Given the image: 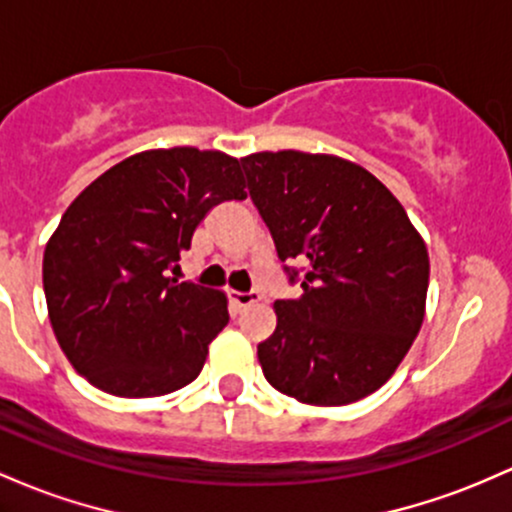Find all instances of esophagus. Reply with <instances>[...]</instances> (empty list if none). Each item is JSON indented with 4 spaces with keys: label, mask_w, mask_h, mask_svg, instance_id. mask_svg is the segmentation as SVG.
I'll return each mask as SVG.
<instances>
[{
    "label": "esophagus",
    "mask_w": 512,
    "mask_h": 512,
    "mask_svg": "<svg viewBox=\"0 0 512 512\" xmlns=\"http://www.w3.org/2000/svg\"><path fill=\"white\" fill-rule=\"evenodd\" d=\"M230 301H233L238 308H245L250 306V303L262 301V294L260 291H247V294H243V291H230Z\"/></svg>",
    "instance_id": "esophagus-1"
}]
</instances>
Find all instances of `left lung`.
<instances>
[{"label": "left lung", "instance_id": "1", "mask_svg": "<svg viewBox=\"0 0 512 512\" xmlns=\"http://www.w3.org/2000/svg\"><path fill=\"white\" fill-rule=\"evenodd\" d=\"M240 162L279 260L306 269L301 296L274 301L277 328L257 345L267 381L308 406H347L381 389L425 318L423 235L345 157L265 150Z\"/></svg>", "mask_w": 512, "mask_h": 512}]
</instances>
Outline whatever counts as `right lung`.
<instances>
[{
    "instance_id": "1",
    "label": "right lung",
    "mask_w": 512,
    "mask_h": 512,
    "mask_svg": "<svg viewBox=\"0 0 512 512\" xmlns=\"http://www.w3.org/2000/svg\"><path fill=\"white\" fill-rule=\"evenodd\" d=\"M245 196L238 157L182 145L126 157L67 206L43 252V289L60 350L89 384L150 398L199 376L228 296L165 269L209 209Z\"/></svg>"
}]
</instances>
